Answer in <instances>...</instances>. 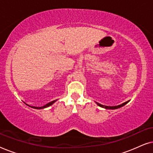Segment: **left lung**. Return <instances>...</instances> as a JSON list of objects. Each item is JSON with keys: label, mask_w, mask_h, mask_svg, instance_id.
Returning <instances> with one entry per match:
<instances>
[{"label": "left lung", "mask_w": 153, "mask_h": 153, "mask_svg": "<svg viewBox=\"0 0 153 153\" xmlns=\"http://www.w3.org/2000/svg\"><path fill=\"white\" fill-rule=\"evenodd\" d=\"M129 101H127L126 102H124V103L122 104H120V105H118V106H104V105H102V104H100L99 103H97V104L98 106H101L102 108H106V109H116V108H120L122 107V106H125V104L127 103H128Z\"/></svg>", "instance_id": "1"}]
</instances>
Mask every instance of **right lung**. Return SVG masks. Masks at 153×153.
Returning <instances> with one entry per match:
<instances>
[{"label":"right lung","instance_id":"right-lung-1","mask_svg":"<svg viewBox=\"0 0 153 153\" xmlns=\"http://www.w3.org/2000/svg\"><path fill=\"white\" fill-rule=\"evenodd\" d=\"M56 101V100H53V101H52V102H49V103H48V104H46V105H45V106H40V107H37V106H30V105H28V104H26L24 102L25 104H26V105H28V106H30V107H31V108H36V109H42V108H47V107H49V106H51V105H52V104H53L54 102H55Z\"/></svg>","mask_w":153,"mask_h":153}]
</instances>
